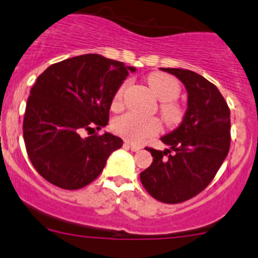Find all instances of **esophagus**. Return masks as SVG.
Segmentation results:
<instances>
[{
  "instance_id": "esophagus-1",
  "label": "esophagus",
  "mask_w": 258,
  "mask_h": 258,
  "mask_svg": "<svg viewBox=\"0 0 258 258\" xmlns=\"http://www.w3.org/2000/svg\"><path fill=\"white\" fill-rule=\"evenodd\" d=\"M124 145H126V146H128V147L131 148V150L134 151V152H137V151H140L141 148H142V147H141V146H138V145H134V143H130V142H126V143H124Z\"/></svg>"
}]
</instances>
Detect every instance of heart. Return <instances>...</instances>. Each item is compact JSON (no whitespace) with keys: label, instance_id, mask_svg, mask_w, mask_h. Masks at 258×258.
Masks as SVG:
<instances>
[{"label":"heart","instance_id":"1","mask_svg":"<svg viewBox=\"0 0 258 258\" xmlns=\"http://www.w3.org/2000/svg\"><path fill=\"white\" fill-rule=\"evenodd\" d=\"M147 81L154 95L162 100L161 112L164 121L168 124L179 123L183 117V111L174 102L180 94V85L178 80L163 73H152L148 75ZM124 89L126 85L123 84L113 96L112 107L116 110L121 107ZM112 127L116 134L126 138L130 142H142L146 138L158 134L161 123L156 117H145L137 113L128 112L116 118Z\"/></svg>","mask_w":258,"mask_h":258}]
</instances>
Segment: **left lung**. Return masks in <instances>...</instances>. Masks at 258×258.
Listing matches in <instances>:
<instances>
[{
  "label": "left lung",
  "mask_w": 258,
  "mask_h": 258,
  "mask_svg": "<svg viewBox=\"0 0 258 258\" xmlns=\"http://www.w3.org/2000/svg\"><path fill=\"white\" fill-rule=\"evenodd\" d=\"M161 70L175 75L185 86L188 108L177 128L161 137L169 148H147L153 162L140 178L154 199L177 204L204 190L226 158L230 108L219 89L202 75L177 68Z\"/></svg>",
  "instance_id": "8db88e82"
}]
</instances>
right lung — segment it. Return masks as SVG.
<instances>
[{
    "label": "right lung",
    "mask_w": 258,
    "mask_h": 258,
    "mask_svg": "<svg viewBox=\"0 0 258 258\" xmlns=\"http://www.w3.org/2000/svg\"><path fill=\"white\" fill-rule=\"evenodd\" d=\"M136 68L99 54L50 65L31 89L23 120L27 153L45 180L61 189L84 188L100 175L123 141L105 132L115 94Z\"/></svg>",
    "instance_id": "right-lung-1"
}]
</instances>
